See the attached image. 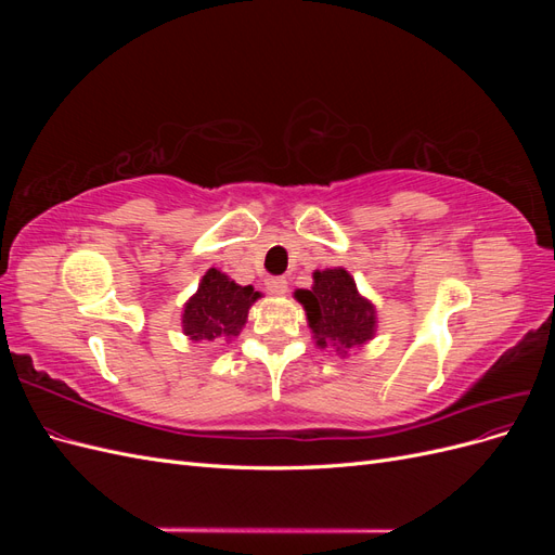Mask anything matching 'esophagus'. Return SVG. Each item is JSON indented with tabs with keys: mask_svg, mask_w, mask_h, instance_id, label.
<instances>
[{
	"mask_svg": "<svg viewBox=\"0 0 555 555\" xmlns=\"http://www.w3.org/2000/svg\"><path fill=\"white\" fill-rule=\"evenodd\" d=\"M266 289L271 292V294L282 296V294H287V289H289V282L284 280V278H268V280H266Z\"/></svg>",
	"mask_w": 555,
	"mask_h": 555,
	"instance_id": "34e87169",
	"label": "esophagus"
}]
</instances>
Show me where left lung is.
<instances>
[{
	"label": "left lung",
	"mask_w": 555,
	"mask_h": 555,
	"mask_svg": "<svg viewBox=\"0 0 555 555\" xmlns=\"http://www.w3.org/2000/svg\"><path fill=\"white\" fill-rule=\"evenodd\" d=\"M310 289H296L294 296L306 308L319 347L333 345L345 357L347 349L363 347L375 338V306L359 294L354 278L345 268L314 271Z\"/></svg>",
	"instance_id": "obj_1"
}]
</instances>
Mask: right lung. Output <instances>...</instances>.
Segmentation results:
<instances>
[{"instance_id": "add662e5", "label": "right lung", "mask_w": 555, "mask_h": 555, "mask_svg": "<svg viewBox=\"0 0 555 555\" xmlns=\"http://www.w3.org/2000/svg\"><path fill=\"white\" fill-rule=\"evenodd\" d=\"M261 294L251 284L241 287L229 275L217 268L201 280L196 294L184 304L182 310V333L190 340H224L236 338L247 322L251 304Z\"/></svg>"}]
</instances>
